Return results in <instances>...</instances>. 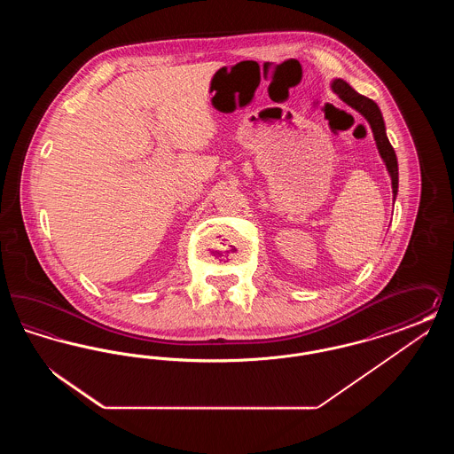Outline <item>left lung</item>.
Here are the masks:
<instances>
[{"instance_id":"left-lung-1","label":"left lung","mask_w":454,"mask_h":454,"mask_svg":"<svg viewBox=\"0 0 454 454\" xmlns=\"http://www.w3.org/2000/svg\"><path fill=\"white\" fill-rule=\"evenodd\" d=\"M332 90L346 102L347 106L356 108L357 112H361L369 122L372 134H374V141L378 145V150L381 158L387 163L389 176H391V187H393V197H396L398 192V161H396V154L393 146L389 145L388 137H387V130H385V122H383V115L380 107L364 95H359L354 88L346 83L344 80H333Z\"/></svg>"}]
</instances>
